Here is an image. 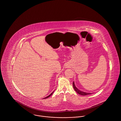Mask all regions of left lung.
<instances>
[{"mask_svg": "<svg viewBox=\"0 0 121 121\" xmlns=\"http://www.w3.org/2000/svg\"><path fill=\"white\" fill-rule=\"evenodd\" d=\"M73 88H74V89L75 90V91H76V92H77L79 94H80V95H83V96H85V95H88V94H91V93H86V92H82V91H81L80 90H79V89H78L76 87V86H75V84H74V82H73Z\"/></svg>", "mask_w": 121, "mask_h": 121, "instance_id": "1", "label": "left lung"}]
</instances>
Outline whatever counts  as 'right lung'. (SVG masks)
<instances>
[{
	"instance_id": "right-lung-1",
	"label": "right lung",
	"mask_w": 121,
	"mask_h": 121,
	"mask_svg": "<svg viewBox=\"0 0 121 121\" xmlns=\"http://www.w3.org/2000/svg\"><path fill=\"white\" fill-rule=\"evenodd\" d=\"M53 92H54V91H53V92H52V93H51V94H50V95H48V96H47V97H46V98H48V97H50V96H51V95H52V93H53Z\"/></svg>"
}]
</instances>
